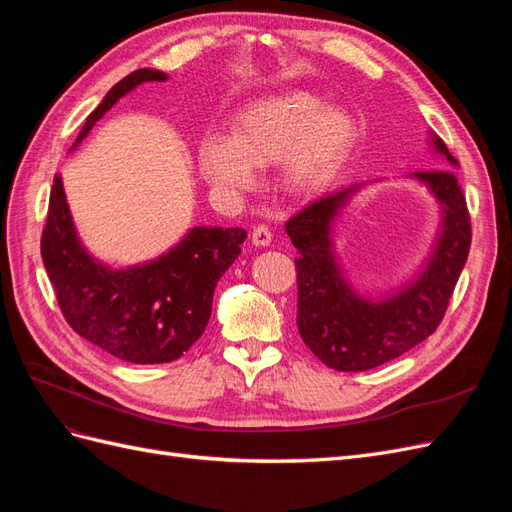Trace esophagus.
<instances>
[{
  "label": "esophagus",
  "mask_w": 512,
  "mask_h": 512,
  "mask_svg": "<svg viewBox=\"0 0 512 512\" xmlns=\"http://www.w3.org/2000/svg\"><path fill=\"white\" fill-rule=\"evenodd\" d=\"M271 239H273V235H271V228H269V226H265V224H258V226L252 230V243H254V245H258V247H265V245H269V243H271Z\"/></svg>",
  "instance_id": "obj_1"
}]
</instances>
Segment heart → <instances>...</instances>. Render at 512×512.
<instances>
[{"mask_svg":"<svg viewBox=\"0 0 512 512\" xmlns=\"http://www.w3.org/2000/svg\"><path fill=\"white\" fill-rule=\"evenodd\" d=\"M354 138V121L342 108H324L307 91H288L247 104L232 119L230 138H203L198 166L215 188L243 192L254 183L252 168L284 162V183L305 194L324 188L342 170Z\"/></svg>","mask_w":512,"mask_h":512,"instance_id":"1","label":"heart"}]
</instances>
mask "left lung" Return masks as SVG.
Wrapping results in <instances>:
<instances>
[{"label":"left lung","instance_id":"8db88e82","mask_svg":"<svg viewBox=\"0 0 512 512\" xmlns=\"http://www.w3.org/2000/svg\"><path fill=\"white\" fill-rule=\"evenodd\" d=\"M429 145L444 168L459 166L433 132ZM410 179L438 200L440 230L421 271L384 297L356 292L335 254L333 224L363 183L314 200L286 222L297 247V327L305 346L331 369L367 371L389 363L421 344L444 318L470 252V213L453 170H421Z\"/></svg>","mask_w":512,"mask_h":512}]
</instances>
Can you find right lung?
<instances>
[{
	"instance_id": "add662e5",
	"label": "right lung",
	"mask_w": 512,
	"mask_h": 512,
	"mask_svg": "<svg viewBox=\"0 0 512 512\" xmlns=\"http://www.w3.org/2000/svg\"><path fill=\"white\" fill-rule=\"evenodd\" d=\"M166 79L164 72L151 68L121 79L87 117L72 149L119 98L138 85ZM245 237L243 228L194 226L156 260L113 269L91 256L76 235L64 183L57 175L40 250L70 327L121 361L153 365L179 359L203 335L213 290L239 258Z\"/></svg>"
}]
</instances>
